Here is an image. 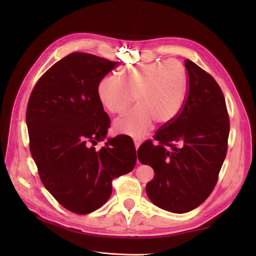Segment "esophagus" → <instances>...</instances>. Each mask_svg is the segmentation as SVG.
Wrapping results in <instances>:
<instances>
[{
	"label": "esophagus",
	"mask_w": 256,
	"mask_h": 256,
	"mask_svg": "<svg viewBox=\"0 0 256 256\" xmlns=\"http://www.w3.org/2000/svg\"><path fill=\"white\" fill-rule=\"evenodd\" d=\"M134 142L136 149L138 150V148L140 147V142H142V140H140V138H134Z\"/></svg>",
	"instance_id": "obj_1"
}]
</instances>
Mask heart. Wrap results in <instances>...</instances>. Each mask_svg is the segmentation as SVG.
Instances as JSON below:
<instances>
[{
  "instance_id": "b5f03b06",
  "label": "heart",
  "mask_w": 256,
  "mask_h": 256,
  "mask_svg": "<svg viewBox=\"0 0 256 256\" xmlns=\"http://www.w3.org/2000/svg\"><path fill=\"white\" fill-rule=\"evenodd\" d=\"M188 92L184 66L176 60L124 66L118 80L102 78L97 96L105 109L120 114L136 99L138 107L118 118L114 128L120 134L142 136L153 126L171 122L184 107Z\"/></svg>"
}]
</instances>
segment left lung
<instances>
[{
  "label": "left lung",
  "instance_id": "left-lung-1",
  "mask_svg": "<svg viewBox=\"0 0 256 256\" xmlns=\"http://www.w3.org/2000/svg\"><path fill=\"white\" fill-rule=\"evenodd\" d=\"M188 93L179 114L162 126L138 150L142 164L155 175L146 192L157 206L188 212L214 190L226 158L230 120L224 94L216 80L190 60H184Z\"/></svg>",
  "mask_w": 256,
  "mask_h": 256
}]
</instances>
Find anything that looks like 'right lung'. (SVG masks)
<instances>
[{
  "mask_svg": "<svg viewBox=\"0 0 256 256\" xmlns=\"http://www.w3.org/2000/svg\"><path fill=\"white\" fill-rule=\"evenodd\" d=\"M120 64L72 52L44 72L28 100L29 149L40 180L60 204L78 214L102 206L112 180L136 162L134 142L126 134L94 147L110 126L97 85Z\"/></svg>",
  "mask_w": 256,
  "mask_h": 256,
  "instance_id": "obj_1",
  "label": "right lung"
}]
</instances>
